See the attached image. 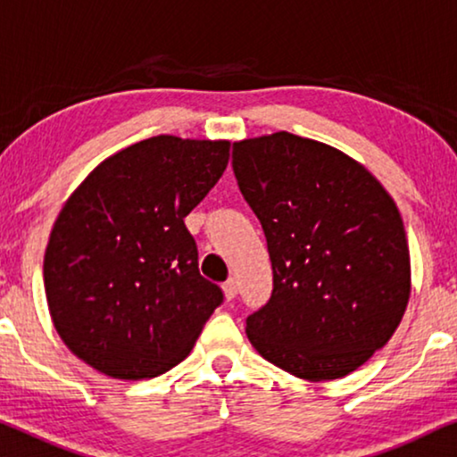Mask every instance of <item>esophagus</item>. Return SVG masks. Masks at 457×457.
<instances>
[{
    "instance_id": "34e87169",
    "label": "esophagus",
    "mask_w": 457,
    "mask_h": 457,
    "mask_svg": "<svg viewBox=\"0 0 457 457\" xmlns=\"http://www.w3.org/2000/svg\"><path fill=\"white\" fill-rule=\"evenodd\" d=\"M223 292H225V299H228V301L236 299V295H238V279L229 278L228 282L223 284Z\"/></svg>"
}]
</instances>
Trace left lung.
Here are the masks:
<instances>
[{"label": "left lung", "mask_w": 457, "mask_h": 457, "mask_svg": "<svg viewBox=\"0 0 457 457\" xmlns=\"http://www.w3.org/2000/svg\"><path fill=\"white\" fill-rule=\"evenodd\" d=\"M232 167L273 270L270 301L246 318L248 340L296 378L355 372L410 301V248L391 194L345 152L288 131L236 142Z\"/></svg>", "instance_id": "8db88e82"}]
</instances>
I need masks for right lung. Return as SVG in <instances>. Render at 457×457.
<instances>
[{
	"instance_id": "add662e5",
	"label": "right lung",
	"mask_w": 457,
	"mask_h": 457,
	"mask_svg": "<svg viewBox=\"0 0 457 457\" xmlns=\"http://www.w3.org/2000/svg\"><path fill=\"white\" fill-rule=\"evenodd\" d=\"M228 161V139L156 136L108 156L71 194L44 284L54 328L79 360L142 380L190 355L223 292L200 276L184 219Z\"/></svg>"
}]
</instances>
